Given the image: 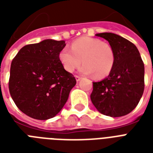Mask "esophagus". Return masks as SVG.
<instances>
[{
  "label": "esophagus",
  "instance_id": "obj_1",
  "mask_svg": "<svg viewBox=\"0 0 153 153\" xmlns=\"http://www.w3.org/2000/svg\"><path fill=\"white\" fill-rule=\"evenodd\" d=\"M75 79H76L77 82H79L82 79V78L80 76H78V75H75Z\"/></svg>",
  "mask_w": 153,
  "mask_h": 153
}]
</instances>
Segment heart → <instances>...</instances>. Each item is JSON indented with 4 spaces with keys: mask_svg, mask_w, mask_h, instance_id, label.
<instances>
[{
    "mask_svg": "<svg viewBox=\"0 0 153 153\" xmlns=\"http://www.w3.org/2000/svg\"><path fill=\"white\" fill-rule=\"evenodd\" d=\"M71 49L64 48L60 51L59 57L64 69L73 72L80 68L83 74H95L98 78L108 75L114 64V53L108 43L92 37H80L71 45ZM82 60H81V59Z\"/></svg>",
    "mask_w": 153,
    "mask_h": 153,
    "instance_id": "1",
    "label": "heart"
}]
</instances>
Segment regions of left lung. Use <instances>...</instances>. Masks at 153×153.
I'll use <instances>...</instances> for the list:
<instances>
[{"label": "left lung", "mask_w": 153, "mask_h": 153, "mask_svg": "<svg viewBox=\"0 0 153 153\" xmlns=\"http://www.w3.org/2000/svg\"><path fill=\"white\" fill-rule=\"evenodd\" d=\"M95 36L109 42L114 64L108 76L93 82L91 99L101 114L117 117L129 114L140 102L145 89V66L137 47L111 32Z\"/></svg>", "instance_id": "obj_1"}]
</instances>
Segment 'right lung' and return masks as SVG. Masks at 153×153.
<instances>
[{"instance_id": "1", "label": "right lung", "mask_w": 153, "mask_h": 153, "mask_svg": "<svg viewBox=\"0 0 153 153\" xmlns=\"http://www.w3.org/2000/svg\"><path fill=\"white\" fill-rule=\"evenodd\" d=\"M64 40L44 39L27 44L11 63L8 88L20 111L37 120H48L59 113L76 84L64 69L59 54Z\"/></svg>"}]
</instances>
